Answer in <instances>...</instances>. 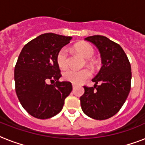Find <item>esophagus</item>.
Instances as JSON below:
<instances>
[{"mask_svg": "<svg viewBox=\"0 0 145 145\" xmlns=\"http://www.w3.org/2000/svg\"><path fill=\"white\" fill-rule=\"evenodd\" d=\"M72 87H73V89H74L76 88V87H77V86H76V84H72Z\"/></svg>", "mask_w": 145, "mask_h": 145, "instance_id": "esophagus-1", "label": "esophagus"}]
</instances>
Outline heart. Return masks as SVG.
I'll return each instance as SVG.
<instances>
[{
	"mask_svg": "<svg viewBox=\"0 0 145 145\" xmlns=\"http://www.w3.org/2000/svg\"><path fill=\"white\" fill-rule=\"evenodd\" d=\"M75 50L85 59H91L95 54V50L88 44H78L75 45ZM56 61L61 69H65L68 65V54L66 48H61L57 53ZM91 76L90 71L88 69L74 70L68 69L63 74V77L67 81L73 84H80L87 80Z\"/></svg>",
	"mask_w": 145,
	"mask_h": 145,
	"instance_id": "heart-1",
	"label": "heart"
}]
</instances>
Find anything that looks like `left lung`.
<instances>
[{"label":"left lung","mask_w":145,"mask_h":145,"mask_svg":"<svg viewBox=\"0 0 145 145\" xmlns=\"http://www.w3.org/2000/svg\"><path fill=\"white\" fill-rule=\"evenodd\" d=\"M85 40L99 49L102 66L92 80L94 86H84L85 92L80 99L82 110L93 119H108L119 111L128 97L132 79L130 63L121 46L108 37L94 35Z\"/></svg>","instance_id":"1"}]
</instances>
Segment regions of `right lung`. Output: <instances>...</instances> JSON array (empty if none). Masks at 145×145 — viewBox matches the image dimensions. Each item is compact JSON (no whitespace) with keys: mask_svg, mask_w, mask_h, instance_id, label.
Returning a JSON list of instances; mask_svg holds the SVG:
<instances>
[{"mask_svg":"<svg viewBox=\"0 0 145 145\" xmlns=\"http://www.w3.org/2000/svg\"><path fill=\"white\" fill-rule=\"evenodd\" d=\"M71 39L46 33L28 42L19 54L14 71L16 93L33 117L48 119L58 114L72 90L71 82L59 81L61 75L56 61L57 53Z\"/></svg>","mask_w":145,"mask_h":145,"instance_id":"add662e5","label":"right lung"}]
</instances>
